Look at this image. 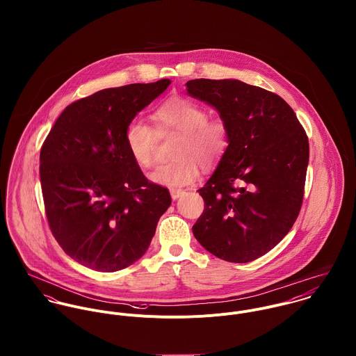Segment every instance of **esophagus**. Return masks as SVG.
I'll use <instances>...</instances> for the list:
<instances>
[{
    "label": "esophagus",
    "instance_id": "1",
    "mask_svg": "<svg viewBox=\"0 0 356 356\" xmlns=\"http://www.w3.org/2000/svg\"><path fill=\"white\" fill-rule=\"evenodd\" d=\"M170 195H171L172 200H177V199H179L181 196H184V195H185V191H182V189H175V188H172V189H170Z\"/></svg>",
    "mask_w": 356,
    "mask_h": 356
}]
</instances>
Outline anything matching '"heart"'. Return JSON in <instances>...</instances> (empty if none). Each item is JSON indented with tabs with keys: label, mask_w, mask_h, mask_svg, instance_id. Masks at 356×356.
Here are the masks:
<instances>
[{
	"label": "heart",
	"mask_w": 356,
	"mask_h": 356,
	"mask_svg": "<svg viewBox=\"0 0 356 356\" xmlns=\"http://www.w3.org/2000/svg\"><path fill=\"white\" fill-rule=\"evenodd\" d=\"M202 105L182 97H174L159 105L153 113L159 133L181 134L172 156L175 160L157 167L151 179L165 186H184L196 181L200 165L215 167L230 144V130L222 119H208ZM124 143L133 160L143 168L154 163L156 131L141 119H133L124 130Z\"/></svg>",
	"instance_id": "1"
}]
</instances>
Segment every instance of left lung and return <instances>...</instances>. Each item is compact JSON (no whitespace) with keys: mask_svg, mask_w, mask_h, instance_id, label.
I'll use <instances>...</instances> for the list:
<instances>
[{"mask_svg":"<svg viewBox=\"0 0 356 356\" xmlns=\"http://www.w3.org/2000/svg\"><path fill=\"white\" fill-rule=\"evenodd\" d=\"M188 95L213 106L230 144L199 193L193 234L219 259L247 263L273 250L300 212L308 138L280 96L238 79H193Z\"/></svg>","mask_w":356,"mask_h":356,"instance_id":"obj_1","label":"left lung"}]
</instances>
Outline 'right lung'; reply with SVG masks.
<instances>
[{
    "label": "right lung",
    "instance_id": "1",
    "mask_svg": "<svg viewBox=\"0 0 356 356\" xmlns=\"http://www.w3.org/2000/svg\"><path fill=\"white\" fill-rule=\"evenodd\" d=\"M170 83L104 89L70 104L41 148L51 234L82 266L113 273L137 261L171 204L170 192L145 178L124 143L127 124Z\"/></svg>",
    "mask_w": 356,
    "mask_h": 356
}]
</instances>
